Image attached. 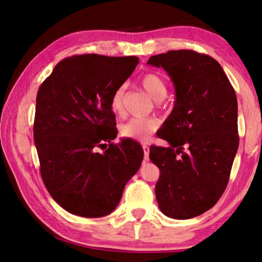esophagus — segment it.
<instances>
[{
	"instance_id": "esophagus-1",
	"label": "esophagus",
	"mask_w": 262,
	"mask_h": 262,
	"mask_svg": "<svg viewBox=\"0 0 262 262\" xmlns=\"http://www.w3.org/2000/svg\"><path fill=\"white\" fill-rule=\"evenodd\" d=\"M143 151H144V160L148 161L149 160V147L147 145H143Z\"/></svg>"
}]
</instances>
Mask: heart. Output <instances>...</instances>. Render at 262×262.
I'll return each instance as SVG.
<instances>
[{"instance_id":"heart-1","label":"heart","mask_w":262,"mask_h":262,"mask_svg":"<svg viewBox=\"0 0 262 262\" xmlns=\"http://www.w3.org/2000/svg\"><path fill=\"white\" fill-rule=\"evenodd\" d=\"M141 84L148 96L154 100H162L168 92V86L162 76L157 73H146L141 77ZM125 86L116 89L111 97V109L115 114H121L122 100H124ZM159 122L154 118H133L120 127V134L125 138H130L137 142L145 143L151 140L152 135L158 129Z\"/></svg>"}]
</instances>
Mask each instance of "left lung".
<instances>
[{
    "instance_id": "obj_1",
    "label": "left lung",
    "mask_w": 262,
    "mask_h": 262,
    "mask_svg": "<svg viewBox=\"0 0 262 262\" xmlns=\"http://www.w3.org/2000/svg\"><path fill=\"white\" fill-rule=\"evenodd\" d=\"M176 91L174 107L159 137L169 147L151 146L160 169L155 196L161 211L174 220L202 215L219 202L238 148L234 89L213 57L188 49L149 57Z\"/></svg>"
}]
</instances>
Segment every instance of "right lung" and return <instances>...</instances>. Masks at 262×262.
Returning a JSON list of instances; mask_svg holds the SVG:
<instances>
[{
    "instance_id": "obj_1",
    "label": "right lung",
    "mask_w": 262,
    "mask_h": 262,
    "mask_svg": "<svg viewBox=\"0 0 262 262\" xmlns=\"http://www.w3.org/2000/svg\"><path fill=\"white\" fill-rule=\"evenodd\" d=\"M137 64L135 56L76 55L60 60L39 88L33 140L41 178L71 214H110L142 164L143 148L130 138L96 151L117 137L111 97Z\"/></svg>"
}]
</instances>
